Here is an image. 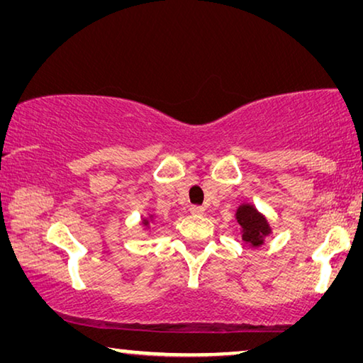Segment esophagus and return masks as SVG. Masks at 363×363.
I'll return each instance as SVG.
<instances>
[{
  "label": "esophagus",
  "mask_w": 363,
  "mask_h": 363,
  "mask_svg": "<svg viewBox=\"0 0 363 363\" xmlns=\"http://www.w3.org/2000/svg\"><path fill=\"white\" fill-rule=\"evenodd\" d=\"M190 213H192V214H203L205 208L199 206V205H192V206H190Z\"/></svg>",
  "instance_id": "34e87169"
}]
</instances>
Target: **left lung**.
<instances>
[{
    "label": "left lung",
    "mask_w": 363,
    "mask_h": 363,
    "mask_svg": "<svg viewBox=\"0 0 363 363\" xmlns=\"http://www.w3.org/2000/svg\"><path fill=\"white\" fill-rule=\"evenodd\" d=\"M237 223L242 227V240L251 247H261L264 237L270 233L266 218L253 205H242L237 210Z\"/></svg>",
    "instance_id": "obj_1"
}]
</instances>
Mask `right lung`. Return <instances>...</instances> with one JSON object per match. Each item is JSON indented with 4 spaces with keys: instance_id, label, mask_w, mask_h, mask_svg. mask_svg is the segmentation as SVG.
<instances>
[{
    "instance_id": "obj_1",
    "label": "right lung",
    "mask_w": 363,
    "mask_h": 363,
    "mask_svg": "<svg viewBox=\"0 0 363 363\" xmlns=\"http://www.w3.org/2000/svg\"><path fill=\"white\" fill-rule=\"evenodd\" d=\"M144 224L147 225V224H149V220H144Z\"/></svg>"
}]
</instances>
